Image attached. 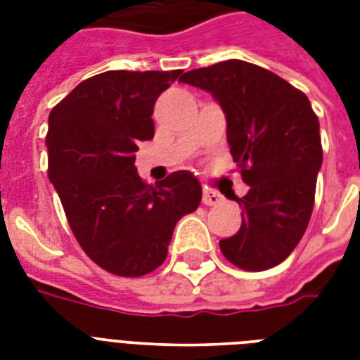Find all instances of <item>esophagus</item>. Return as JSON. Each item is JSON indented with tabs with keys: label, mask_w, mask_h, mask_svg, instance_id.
Segmentation results:
<instances>
[{
	"label": "esophagus",
	"mask_w": 360,
	"mask_h": 360,
	"mask_svg": "<svg viewBox=\"0 0 360 360\" xmlns=\"http://www.w3.org/2000/svg\"><path fill=\"white\" fill-rule=\"evenodd\" d=\"M202 202L205 203V205H219L220 202H222V196H220L219 192H214V191H203L202 194Z\"/></svg>",
	"instance_id": "1"
}]
</instances>
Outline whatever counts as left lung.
Segmentation results:
<instances>
[{"label": "left lung", "instance_id": "left-lung-1", "mask_svg": "<svg viewBox=\"0 0 360 360\" xmlns=\"http://www.w3.org/2000/svg\"><path fill=\"white\" fill-rule=\"evenodd\" d=\"M181 82L220 104L231 157L250 186L237 198L243 224L220 250L245 271L278 265L307 231L323 162L312 104L280 76L240 59L188 70Z\"/></svg>", "mask_w": 360, "mask_h": 360}]
</instances>
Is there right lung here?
Wrapping results in <instances>:
<instances>
[{
  "mask_svg": "<svg viewBox=\"0 0 360 360\" xmlns=\"http://www.w3.org/2000/svg\"><path fill=\"white\" fill-rule=\"evenodd\" d=\"M181 70H108L72 89L48 117V175L76 240L98 267L143 276L168 256L175 224L202 202L191 172L157 186L136 172L158 95Z\"/></svg>",
  "mask_w": 360,
  "mask_h": 360,
  "instance_id": "add662e5",
  "label": "right lung"
}]
</instances>
